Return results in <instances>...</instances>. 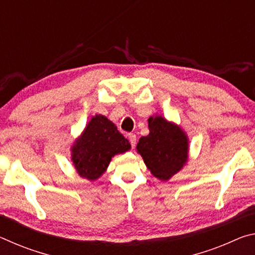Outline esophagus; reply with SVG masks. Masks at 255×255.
Returning a JSON list of instances; mask_svg holds the SVG:
<instances>
[{"mask_svg":"<svg viewBox=\"0 0 255 255\" xmlns=\"http://www.w3.org/2000/svg\"><path fill=\"white\" fill-rule=\"evenodd\" d=\"M128 138H129V141H130V144H131V147L135 148V145H136V135H135V133H129Z\"/></svg>","mask_w":255,"mask_h":255,"instance_id":"1","label":"esophagus"}]
</instances>
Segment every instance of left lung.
I'll list each match as a JSON object with an SVG mask.
<instances>
[{"mask_svg": "<svg viewBox=\"0 0 255 255\" xmlns=\"http://www.w3.org/2000/svg\"><path fill=\"white\" fill-rule=\"evenodd\" d=\"M148 128V135L139 138L137 152L155 178L167 181L188 161V137L179 126L161 116L149 117Z\"/></svg>", "mask_w": 255, "mask_h": 255, "instance_id": "8db88e82", "label": "left lung"}]
</instances>
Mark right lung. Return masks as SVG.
I'll return each instance as SVG.
<instances>
[{"label": "right lung", "instance_id": "1", "mask_svg": "<svg viewBox=\"0 0 255 255\" xmlns=\"http://www.w3.org/2000/svg\"><path fill=\"white\" fill-rule=\"evenodd\" d=\"M129 149L130 144L117 126L96 115L72 146L73 165L82 178L94 181L105 173L112 156Z\"/></svg>", "mask_w": 255, "mask_h": 255}]
</instances>
